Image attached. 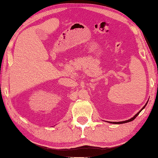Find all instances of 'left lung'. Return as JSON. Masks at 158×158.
Returning a JSON list of instances; mask_svg holds the SVG:
<instances>
[{
	"label": "left lung",
	"instance_id": "8db88e82",
	"mask_svg": "<svg viewBox=\"0 0 158 158\" xmlns=\"http://www.w3.org/2000/svg\"><path fill=\"white\" fill-rule=\"evenodd\" d=\"M147 103H146V105H145V106H144L143 107V108L141 109V110H140V111H139L138 113H137L136 114V115H135V116H134L133 117H132V118H131V119H128V120H126V121H123V122H110V123H114V124H120V123H127V122H132V121H133L134 119H135V118H136V117H137V116H138L139 115V114L140 113V111H141V110L144 109V108H145V107L146 106V105H147Z\"/></svg>",
	"mask_w": 158,
	"mask_h": 158
}]
</instances>
